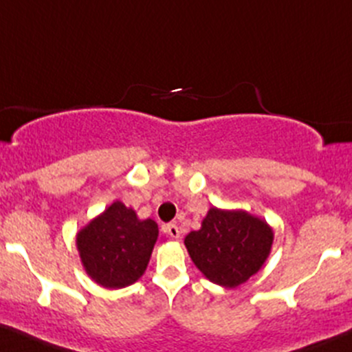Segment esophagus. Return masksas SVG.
Wrapping results in <instances>:
<instances>
[{
	"label": "esophagus",
	"instance_id": "esophagus-1",
	"mask_svg": "<svg viewBox=\"0 0 352 352\" xmlns=\"http://www.w3.org/2000/svg\"><path fill=\"white\" fill-rule=\"evenodd\" d=\"M165 232H166V234H168L172 239H179V238H180V229H179V226L173 224V223H170V224L165 226Z\"/></svg>",
	"mask_w": 352,
	"mask_h": 352
}]
</instances>
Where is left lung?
<instances>
[{
	"label": "left lung",
	"mask_w": 352,
	"mask_h": 352,
	"mask_svg": "<svg viewBox=\"0 0 352 352\" xmlns=\"http://www.w3.org/2000/svg\"><path fill=\"white\" fill-rule=\"evenodd\" d=\"M184 244L209 282L236 288L265 265L272 251L273 229L246 210L210 207L201 229L188 232Z\"/></svg>",
	"instance_id": "left-lung-1"
}]
</instances>
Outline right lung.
Returning a JSON list of instances; mask_svg holds the SVG:
<instances>
[{
  "instance_id": "1",
  "label": "right lung",
  "mask_w": 352,
  "mask_h": 352,
  "mask_svg": "<svg viewBox=\"0 0 352 352\" xmlns=\"http://www.w3.org/2000/svg\"><path fill=\"white\" fill-rule=\"evenodd\" d=\"M158 239L153 219H140L131 207L114 201L77 232L80 263L104 288H124L142 278Z\"/></svg>"
}]
</instances>
